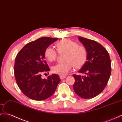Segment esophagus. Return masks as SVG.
<instances>
[{
	"instance_id": "1",
	"label": "esophagus",
	"mask_w": 122,
	"mask_h": 122,
	"mask_svg": "<svg viewBox=\"0 0 122 122\" xmlns=\"http://www.w3.org/2000/svg\"><path fill=\"white\" fill-rule=\"evenodd\" d=\"M60 79L61 80H63V79H65V78H66V76H60Z\"/></svg>"
}]
</instances>
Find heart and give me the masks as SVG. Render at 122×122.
Wrapping results in <instances>:
<instances>
[{"mask_svg": "<svg viewBox=\"0 0 122 122\" xmlns=\"http://www.w3.org/2000/svg\"><path fill=\"white\" fill-rule=\"evenodd\" d=\"M56 46L58 51L65 53L63 63L56 64L52 67V73L60 76H65L72 70L81 67L86 61L88 52L85 46L78 45L77 42L70 39H64L58 42ZM45 57L49 61H54L57 58V51L51 47H48L45 51Z\"/></svg>", "mask_w": 122, "mask_h": 122, "instance_id": "1", "label": "heart"}]
</instances>
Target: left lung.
Masks as SVG:
<instances>
[{
	"label": "left lung",
	"mask_w": 122,
	"mask_h": 122,
	"mask_svg": "<svg viewBox=\"0 0 122 122\" xmlns=\"http://www.w3.org/2000/svg\"><path fill=\"white\" fill-rule=\"evenodd\" d=\"M78 40L86 49V61L78 72L85 76L73 75L75 92L83 98L94 97L105 88L111 71L109 53L101 44L95 41L79 36Z\"/></svg>",
	"instance_id": "left-lung-1"
}]
</instances>
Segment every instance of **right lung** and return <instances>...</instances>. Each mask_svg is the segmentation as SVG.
Segmentation results:
<instances>
[{
	"label": "right lung",
	"mask_w": 122,
	"mask_h": 122,
	"mask_svg": "<svg viewBox=\"0 0 122 122\" xmlns=\"http://www.w3.org/2000/svg\"><path fill=\"white\" fill-rule=\"evenodd\" d=\"M58 38L41 37L28 43L15 59L14 76L17 86L25 95L36 101L51 97L61 81L57 74L42 79V74L50 69L45 60V49Z\"/></svg>",
	"instance_id": "right-lung-1"
}]
</instances>
